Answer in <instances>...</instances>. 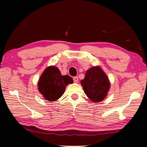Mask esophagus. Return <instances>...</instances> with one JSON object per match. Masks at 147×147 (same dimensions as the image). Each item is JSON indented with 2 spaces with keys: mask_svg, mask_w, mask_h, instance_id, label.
<instances>
[{
  "mask_svg": "<svg viewBox=\"0 0 147 147\" xmlns=\"http://www.w3.org/2000/svg\"><path fill=\"white\" fill-rule=\"evenodd\" d=\"M73 80H74V82H78V76H74V78H73Z\"/></svg>",
  "mask_w": 147,
  "mask_h": 147,
  "instance_id": "obj_1",
  "label": "esophagus"
}]
</instances>
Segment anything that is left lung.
Wrapping results in <instances>:
<instances>
[{
  "mask_svg": "<svg viewBox=\"0 0 147 147\" xmlns=\"http://www.w3.org/2000/svg\"><path fill=\"white\" fill-rule=\"evenodd\" d=\"M81 84L84 93L94 102L104 100L110 86L108 78L99 67H93L87 71Z\"/></svg>",
  "mask_w": 147,
  "mask_h": 147,
  "instance_id": "8db88e82",
  "label": "left lung"
}]
</instances>
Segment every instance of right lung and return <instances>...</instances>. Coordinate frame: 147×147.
Here are the masks:
<instances>
[{
    "label": "right lung",
    "instance_id": "add662e5",
    "mask_svg": "<svg viewBox=\"0 0 147 147\" xmlns=\"http://www.w3.org/2000/svg\"><path fill=\"white\" fill-rule=\"evenodd\" d=\"M73 82L71 77L62 76L58 68L47 67L41 74L38 82L39 91L49 101H55L63 95L66 86Z\"/></svg>",
    "mask_w": 147,
    "mask_h": 147
}]
</instances>
